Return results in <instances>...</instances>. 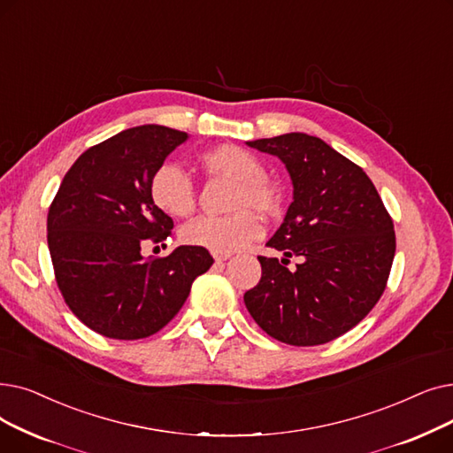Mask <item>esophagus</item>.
<instances>
[{
  "mask_svg": "<svg viewBox=\"0 0 453 453\" xmlns=\"http://www.w3.org/2000/svg\"><path fill=\"white\" fill-rule=\"evenodd\" d=\"M228 257H230V254H218V252H215V254H213V260H215V262H218V264H221V262H226V260H228Z\"/></svg>",
  "mask_w": 453,
  "mask_h": 453,
  "instance_id": "1",
  "label": "esophagus"
}]
</instances>
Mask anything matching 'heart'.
Returning a JSON list of instances; mask_svg holds the SVG:
<instances>
[{"label":"heart","instance_id":"obj_1","mask_svg":"<svg viewBox=\"0 0 453 453\" xmlns=\"http://www.w3.org/2000/svg\"><path fill=\"white\" fill-rule=\"evenodd\" d=\"M201 164L210 175L235 180L232 210L238 211L225 218L206 215L188 223L180 232L182 242L218 254H230L260 238L262 223L256 211L271 218L282 204V193L265 177L264 164L238 145L210 149L201 157ZM149 191L153 203L173 218H188L196 210V186L177 164L160 165L150 179Z\"/></svg>","mask_w":453,"mask_h":453}]
</instances>
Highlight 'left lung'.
I'll list each match as a JSON object with an SVG mask.
<instances>
[{
    "instance_id": "obj_1",
    "label": "left lung",
    "mask_w": 453,
    "mask_h": 453,
    "mask_svg": "<svg viewBox=\"0 0 453 453\" xmlns=\"http://www.w3.org/2000/svg\"><path fill=\"white\" fill-rule=\"evenodd\" d=\"M278 157L293 184L284 223L267 242L284 257L257 256L262 278L243 296L271 337L315 347L354 328L380 300L396 238L372 180L317 136L288 133L247 142ZM303 263L291 272L288 257Z\"/></svg>"
}]
</instances>
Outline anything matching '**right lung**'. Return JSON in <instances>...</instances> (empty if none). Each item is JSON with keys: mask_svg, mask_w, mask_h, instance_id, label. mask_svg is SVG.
<instances>
[{"mask_svg": "<svg viewBox=\"0 0 453 453\" xmlns=\"http://www.w3.org/2000/svg\"><path fill=\"white\" fill-rule=\"evenodd\" d=\"M188 133L140 125L75 160L48 213V247L58 289L73 315L111 339H143L162 330L213 257L182 245L145 260L142 245L164 242L173 219L150 199L149 184Z\"/></svg>", "mask_w": 453, "mask_h": 453, "instance_id": "add662e5", "label": "right lung"}]
</instances>
